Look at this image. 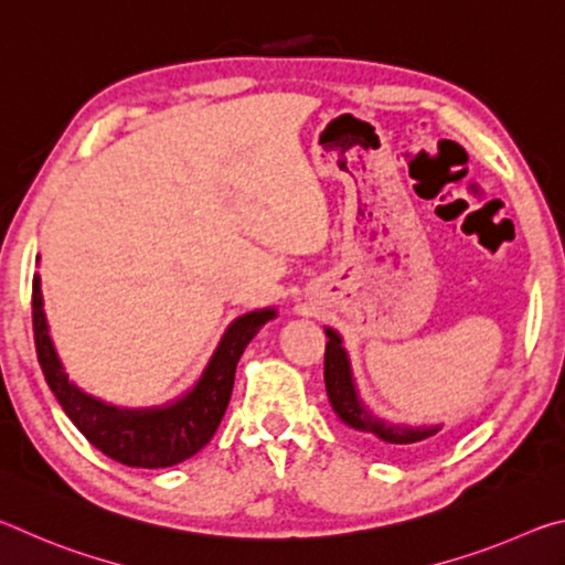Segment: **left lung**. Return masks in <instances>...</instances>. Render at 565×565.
Instances as JSON below:
<instances>
[{"label": "left lung", "instance_id": "8db88e82", "mask_svg": "<svg viewBox=\"0 0 565 565\" xmlns=\"http://www.w3.org/2000/svg\"><path fill=\"white\" fill-rule=\"evenodd\" d=\"M327 353H323V381H327V394L333 411H337L343 424L356 428V431L369 434L376 441L386 446H414L424 444L428 438L441 431V426H424V428H401L388 426L384 420H379L361 406L353 388L351 369L347 351L341 347V339L337 331L327 329Z\"/></svg>", "mask_w": 565, "mask_h": 565}]
</instances>
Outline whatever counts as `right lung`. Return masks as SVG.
<instances>
[{
	"instance_id": "right-lung-1",
	"label": "right lung",
	"mask_w": 565,
	"mask_h": 565,
	"mask_svg": "<svg viewBox=\"0 0 565 565\" xmlns=\"http://www.w3.org/2000/svg\"><path fill=\"white\" fill-rule=\"evenodd\" d=\"M274 317V309L238 317L226 329L204 376L177 404L149 411L114 408L70 384L60 359H56L50 329H46L40 276H34L32 281L34 347L46 384L60 401L64 414L72 418V424L94 448H99L114 461L134 468H167L181 463L212 441L214 431L222 424L228 398H232L236 363L248 341L256 337V331Z\"/></svg>"
}]
</instances>
